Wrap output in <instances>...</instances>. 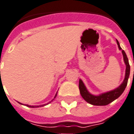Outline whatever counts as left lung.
I'll use <instances>...</instances> for the list:
<instances>
[{"instance_id":"8db88e82","label":"left lung","mask_w":134,"mask_h":134,"mask_svg":"<svg viewBox=\"0 0 134 134\" xmlns=\"http://www.w3.org/2000/svg\"><path fill=\"white\" fill-rule=\"evenodd\" d=\"M117 41V44L120 50H122L121 47L120 46V43L118 41L116 40ZM122 53L123 55V59H124V62L126 65V70H125V79L123 80V82L122 83L120 86L116 88L115 89L112 90L111 91L107 92V93H102L99 96H94L92 95L86 89V87L85 86L84 84L83 83L82 80H80L79 82V88H80V94L82 97L84 98L85 101H86L88 103L91 104L92 105L96 106H105L107 105L115 99L121 96L122 93L125 91V88L127 85V82H128V79H129V74H130V66L129 64V60L127 58V54L125 53L124 50H122Z\"/></svg>"}]
</instances>
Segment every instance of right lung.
<instances>
[{
	"label": "right lung",
	"instance_id": "right-lung-1",
	"mask_svg": "<svg viewBox=\"0 0 134 134\" xmlns=\"http://www.w3.org/2000/svg\"><path fill=\"white\" fill-rule=\"evenodd\" d=\"M57 94V93L56 95H55V96H54V98H55V97H56ZM53 99H52V100H53ZM52 100H51V101H50V102H49L48 103H47L46 104H43V105H39V106H30V105H28V104H25V105H26L27 107H31V108H37V107H43V106H45V105H47V104H49V103H50V102H52ZM19 103H20V102H19ZM20 104H21V103H20Z\"/></svg>",
	"mask_w": 134,
	"mask_h": 134
}]
</instances>
